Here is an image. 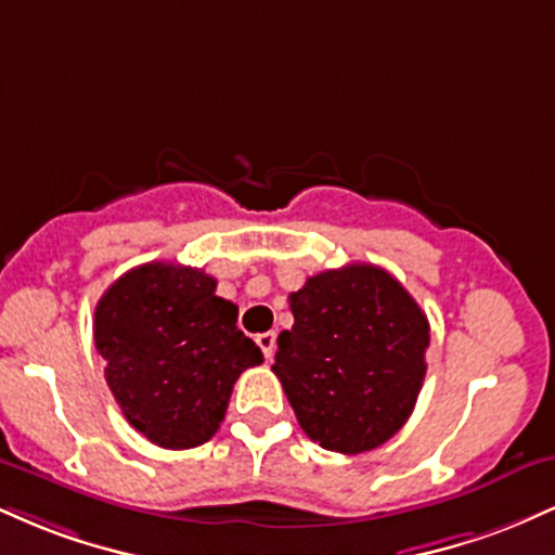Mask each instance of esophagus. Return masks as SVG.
Masks as SVG:
<instances>
[{
  "label": "esophagus",
  "instance_id": "34e87169",
  "mask_svg": "<svg viewBox=\"0 0 555 555\" xmlns=\"http://www.w3.org/2000/svg\"><path fill=\"white\" fill-rule=\"evenodd\" d=\"M256 341H258V347L263 349L266 360H271L273 352H276V334H273V331H269V334H260Z\"/></svg>",
  "mask_w": 555,
  "mask_h": 555
}]
</instances>
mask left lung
Returning <instances> with one entry per match:
<instances>
[{"label":"left lung","mask_w":555,"mask_h":555,"mask_svg":"<svg viewBox=\"0 0 555 555\" xmlns=\"http://www.w3.org/2000/svg\"><path fill=\"white\" fill-rule=\"evenodd\" d=\"M292 331L271 371L299 428L323 449L362 454L397 436L425 378L430 326L391 273L352 263L289 295Z\"/></svg>","instance_id":"obj_1"}]
</instances>
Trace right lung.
<instances>
[{"label":"right lung","instance_id":"obj_1","mask_svg":"<svg viewBox=\"0 0 555 555\" xmlns=\"http://www.w3.org/2000/svg\"><path fill=\"white\" fill-rule=\"evenodd\" d=\"M95 349L119 410L162 449H193L219 430L234 380L263 352L237 328V305L206 271L145 263L95 305Z\"/></svg>","mask_w":555,"mask_h":555}]
</instances>
